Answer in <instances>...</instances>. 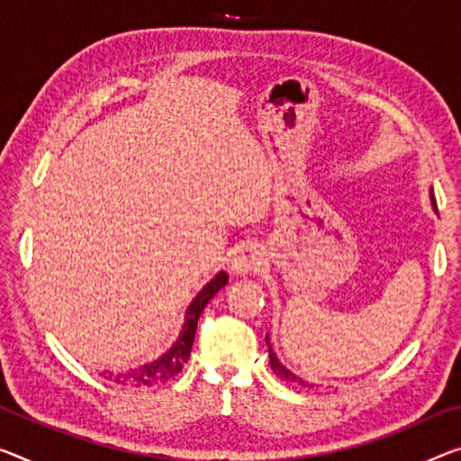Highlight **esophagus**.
<instances>
[{
	"label": "esophagus",
	"instance_id": "obj_1",
	"mask_svg": "<svg viewBox=\"0 0 461 461\" xmlns=\"http://www.w3.org/2000/svg\"><path fill=\"white\" fill-rule=\"evenodd\" d=\"M264 266V249L258 243H240L230 258V270L235 274H251Z\"/></svg>",
	"mask_w": 461,
	"mask_h": 461
}]
</instances>
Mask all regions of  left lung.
I'll return each instance as SVG.
<instances>
[{
    "label": "left lung",
    "instance_id": "obj_1",
    "mask_svg": "<svg viewBox=\"0 0 461 461\" xmlns=\"http://www.w3.org/2000/svg\"><path fill=\"white\" fill-rule=\"evenodd\" d=\"M430 203H433V208L437 210V200H435L433 194H430ZM266 342H267V350H270V366H272V371L278 375L280 379H286L288 384H294V385H301V387H317L313 377H311V375H307V371H304V373L303 371H296L294 366L282 363V360L276 357L274 350L270 348V339L266 338Z\"/></svg>",
    "mask_w": 461,
    "mask_h": 461
}]
</instances>
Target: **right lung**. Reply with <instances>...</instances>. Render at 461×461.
Instances as JSON below:
<instances>
[{
  "label": "right lung",
  "mask_w": 461,
  "mask_h": 461,
  "mask_svg": "<svg viewBox=\"0 0 461 461\" xmlns=\"http://www.w3.org/2000/svg\"><path fill=\"white\" fill-rule=\"evenodd\" d=\"M226 282H229V276L221 272L214 280L208 282V285L202 288V293L197 294L185 309L179 331H176V336L171 339V344H168L167 348L157 350L150 354V357L141 360H133V363L104 366V369H101V377L111 381V384L127 387H150L175 377V375L183 369V365L187 363L191 346H194L195 339L197 320H200L203 307H206L208 301L218 293V290L226 286Z\"/></svg>",
  "instance_id": "1"
}]
</instances>
